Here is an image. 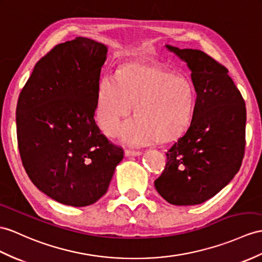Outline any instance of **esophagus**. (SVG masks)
<instances>
[{
    "instance_id": "34e87169",
    "label": "esophagus",
    "mask_w": 262,
    "mask_h": 262,
    "mask_svg": "<svg viewBox=\"0 0 262 262\" xmlns=\"http://www.w3.org/2000/svg\"><path fill=\"white\" fill-rule=\"evenodd\" d=\"M124 155H125L126 157H130V156H140V155H141V151L126 149V150L124 151Z\"/></svg>"
}]
</instances>
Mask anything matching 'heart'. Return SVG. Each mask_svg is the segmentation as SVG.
Here are the masks:
<instances>
[{
    "mask_svg": "<svg viewBox=\"0 0 262 262\" xmlns=\"http://www.w3.org/2000/svg\"><path fill=\"white\" fill-rule=\"evenodd\" d=\"M196 100L193 82L184 74L155 63L132 61L121 66L117 78L105 75L99 82L95 118L102 132L114 137L121 121V138L131 144H145L159 139L170 141L188 129Z\"/></svg>",
    "mask_w": 262,
    "mask_h": 262,
    "instance_id": "1",
    "label": "heart"
}]
</instances>
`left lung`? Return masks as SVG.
<instances>
[{
  "instance_id": "8db88e82",
  "label": "left lung",
  "mask_w": 262,
  "mask_h": 262,
  "mask_svg": "<svg viewBox=\"0 0 262 262\" xmlns=\"http://www.w3.org/2000/svg\"><path fill=\"white\" fill-rule=\"evenodd\" d=\"M187 62L196 91L187 132L167 151L155 187L174 206L209 200L238 173L246 146V104L228 69L200 50L165 46Z\"/></svg>"
}]
</instances>
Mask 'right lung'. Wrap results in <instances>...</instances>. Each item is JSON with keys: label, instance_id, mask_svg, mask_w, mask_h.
I'll return each instance as SVG.
<instances>
[{"label": "right lung", "instance_id": "obj_1", "mask_svg": "<svg viewBox=\"0 0 262 262\" xmlns=\"http://www.w3.org/2000/svg\"><path fill=\"white\" fill-rule=\"evenodd\" d=\"M106 53L86 37L57 44L36 63L17 100L23 167L37 189L67 206L97 202L123 159L94 120Z\"/></svg>", "mask_w": 262, "mask_h": 262}]
</instances>
